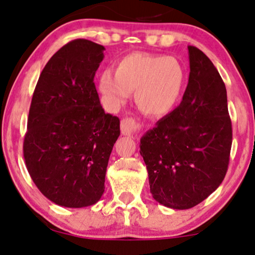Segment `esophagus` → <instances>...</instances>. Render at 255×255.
<instances>
[{
    "instance_id": "1",
    "label": "esophagus",
    "mask_w": 255,
    "mask_h": 255,
    "mask_svg": "<svg viewBox=\"0 0 255 255\" xmlns=\"http://www.w3.org/2000/svg\"><path fill=\"white\" fill-rule=\"evenodd\" d=\"M139 125L137 124L133 118H125L121 123V131L124 135H130L134 137V132L137 130Z\"/></svg>"
}]
</instances>
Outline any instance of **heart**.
I'll list each match as a JSON object with an SVG mask.
<instances>
[{"label":"heart","mask_w":255,"mask_h":255,"mask_svg":"<svg viewBox=\"0 0 255 255\" xmlns=\"http://www.w3.org/2000/svg\"><path fill=\"white\" fill-rule=\"evenodd\" d=\"M185 70L178 59L164 55L132 52L116 64V72L99 76L98 91L110 110H116L134 91L138 109L163 117L176 108L185 87Z\"/></svg>","instance_id":"b5f03b06"}]
</instances>
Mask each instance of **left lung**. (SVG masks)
<instances>
[{
    "label": "left lung",
    "mask_w": 255,
    "mask_h": 255,
    "mask_svg": "<svg viewBox=\"0 0 255 255\" xmlns=\"http://www.w3.org/2000/svg\"><path fill=\"white\" fill-rule=\"evenodd\" d=\"M187 49L190 76L183 101L139 145L152 197L173 210L196 206L219 187L232 146L226 87L203 51Z\"/></svg>",
    "instance_id": "obj_1"
}]
</instances>
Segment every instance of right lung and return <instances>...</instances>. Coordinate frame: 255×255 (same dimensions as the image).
I'll list each match as a JSON object with an SVG mask.
<instances>
[{"label": "right lung", "instance_id": "obj_1", "mask_svg": "<svg viewBox=\"0 0 255 255\" xmlns=\"http://www.w3.org/2000/svg\"><path fill=\"white\" fill-rule=\"evenodd\" d=\"M105 48L75 39L49 59L35 88L23 153L32 181L59 206H91L104 193L120 120L105 114L94 78Z\"/></svg>", "mask_w": 255, "mask_h": 255}]
</instances>
